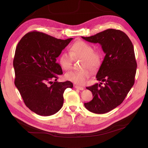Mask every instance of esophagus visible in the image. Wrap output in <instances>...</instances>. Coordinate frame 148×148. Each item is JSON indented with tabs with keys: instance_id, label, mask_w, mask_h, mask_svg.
<instances>
[{
	"instance_id": "esophagus-1",
	"label": "esophagus",
	"mask_w": 148,
	"mask_h": 148,
	"mask_svg": "<svg viewBox=\"0 0 148 148\" xmlns=\"http://www.w3.org/2000/svg\"><path fill=\"white\" fill-rule=\"evenodd\" d=\"M75 88L76 89H79V90H83L84 89V88L83 87H82V86H78V85H75Z\"/></svg>"
}]
</instances>
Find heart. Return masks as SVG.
<instances>
[{"mask_svg": "<svg viewBox=\"0 0 148 148\" xmlns=\"http://www.w3.org/2000/svg\"><path fill=\"white\" fill-rule=\"evenodd\" d=\"M70 53L64 52L59 57V63L65 70H70L72 66V60L74 57L82 58L81 66L83 69L78 71H71L66 73L65 78L69 81L78 85H83L87 79L90 77L91 71L99 67L102 62V53L100 51H94L93 47L89 43L83 41H78L72 44Z\"/></svg>", "mask_w": 148, "mask_h": 148, "instance_id": "b5f03b06", "label": "heart"}]
</instances>
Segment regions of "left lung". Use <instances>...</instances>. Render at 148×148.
Segmentation results:
<instances>
[{"label": "left lung", "instance_id": "1", "mask_svg": "<svg viewBox=\"0 0 148 148\" xmlns=\"http://www.w3.org/2000/svg\"><path fill=\"white\" fill-rule=\"evenodd\" d=\"M82 38L100 44L106 53L96 75L101 83L86 88L93 98L84 104L93 113L105 114L122 104L135 83L137 64L133 45L126 34L115 29Z\"/></svg>", "mask_w": 148, "mask_h": 148}]
</instances>
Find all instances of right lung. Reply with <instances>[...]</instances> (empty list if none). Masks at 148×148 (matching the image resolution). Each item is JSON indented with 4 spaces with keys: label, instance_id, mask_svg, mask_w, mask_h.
Wrapping results in <instances>:
<instances>
[{
    "label": "right lung",
    "instance_id": "right-lung-1",
    "mask_svg": "<svg viewBox=\"0 0 148 148\" xmlns=\"http://www.w3.org/2000/svg\"><path fill=\"white\" fill-rule=\"evenodd\" d=\"M72 39H57L33 31L18 44L13 62L15 84L25 105L34 113L42 116L56 114L63 106L65 89L73 88L70 82H57L63 72L56 62Z\"/></svg>",
    "mask_w": 148,
    "mask_h": 148
}]
</instances>
